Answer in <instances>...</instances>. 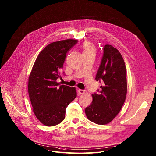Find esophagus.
I'll use <instances>...</instances> for the list:
<instances>
[{
    "instance_id": "34e87169",
    "label": "esophagus",
    "mask_w": 156,
    "mask_h": 156,
    "mask_svg": "<svg viewBox=\"0 0 156 156\" xmlns=\"http://www.w3.org/2000/svg\"><path fill=\"white\" fill-rule=\"evenodd\" d=\"M78 91L79 94H83V93H85V90H80V89H79V90H78Z\"/></svg>"
}]
</instances>
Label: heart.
Returning a JSON list of instances; mask_svg holds the SVG:
<instances>
[{
  "instance_id": "b5f03b06",
  "label": "heart",
  "mask_w": 156,
  "mask_h": 156,
  "mask_svg": "<svg viewBox=\"0 0 156 156\" xmlns=\"http://www.w3.org/2000/svg\"><path fill=\"white\" fill-rule=\"evenodd\" d=\"M82 53L84 56L88 55H95L96 49L95 47L90 41H85L82 45Z\"/></svg>"
}]
</instances>
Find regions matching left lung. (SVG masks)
<instances>
[{
  "label": "left lung",
  "mask_w": 156,
  "mask_h": 156,
  "mask_svg": "<svg viewBox=\"0 0 156 156\" xmlns=\"http://www.w3.org/2000/svg\"><path fill=\"white\" fill-rule=\"evenodd\" d=\"M95 80L103 85L92 94V103L85 108V113L90 121L105 125L117 115L127 95L126 67L117 49L109 44L103 47Z\"/></svg>",
  "instance_id": "left-lung-1"
}]
</instances>
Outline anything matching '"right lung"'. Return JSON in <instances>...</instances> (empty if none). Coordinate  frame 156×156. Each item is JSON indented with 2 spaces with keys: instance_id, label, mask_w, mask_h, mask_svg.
<instances>
[{
  "instance_id": "right-lung-1",
  "label": "right lung",
  "mask_w": 156,
  "mask_h": 156,
  "mask_svg": "<svg viewBox=\"0 0 156 156\" xmlns=\"http://www.w3.org/2000/svg\"><path fill=\"white\" fill-rule=\"evenodd\" d=\"M78 43L66 39L51 43L39 54L29 77L28 92L33 112L44 126L58 125L65 118L66 108L76 97L75 87L56 81L63 73L68 51Z\"/></svg>"
}]
</instances>
